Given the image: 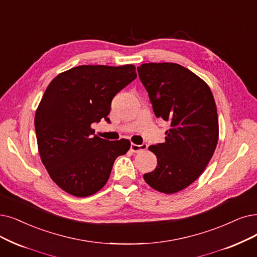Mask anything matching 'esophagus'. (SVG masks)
<instances>
[{
    "instance_id": "obj_1",
    "label": "esophagus",
    "mask_w": 257,
    "mask_h": 257,
    "mask_svg": "<svg viewBox=\"0 0 257 257\" xmlns=\"http://www.w3.org/2000/svg\"><path fill=\"white\" fill-rule=\"evenodd\" d=\"M148 146L147 145H141V146H138V145H135V143H132L131 146V151L134 152V153H139L141 151H145L147 150Z\"/></svg>"
}]
</instances>
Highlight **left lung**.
<instances>
[{
    "label": "left lung",
    "mask_w": 257,
    "mask_h": 257,
    "mask_svg": "<svg viewBox=\"0 0 257 257\" xmlns=\"http://www.w3.org/2000/svg\"><path fill=\"white\" fill-rule=\"evenodd\" d=\"M137 70L155 116L171 125L166 141L149 147L157 167L143 178L160 193H177L201 175L216 149V104L206 82L179 64L145 63Z\"/></svg>",
    "instance_id": "obj_1"
}]
</instances>
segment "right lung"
<instances>
[{"label": "right lung", "instance_id": "1", "mask_svg": "<svg viewBox=\"0 0 257 257\" xmlns=\"http://www.w3.org/2000/svg\"><path fill=\"white\" fill-rule=\"evenodd\" d=\"M136 77L133 64L80 65L47 86L35 116L38 150L50 178L66 193L87 197L100 191L115 159L130 150V140L102 139L91 124L109 121L112 98Z\"/></svg>", "mask_w": 257, "mask_h": 257}]
</instances>
